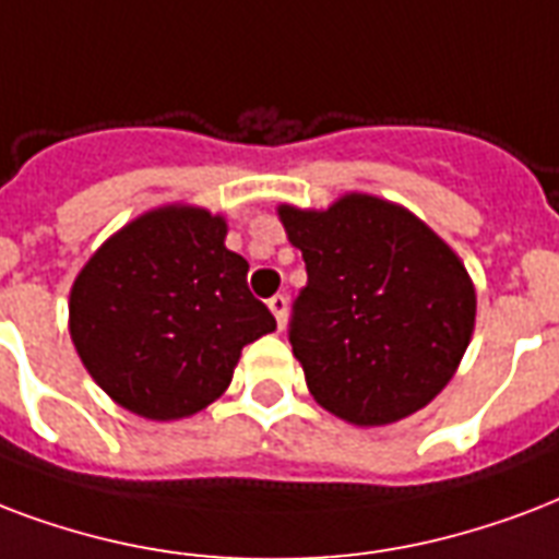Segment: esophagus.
<instances>
[{
	"label": "esophagus",
	"instance_id": "34e87169",
	"mask_svg": "<svg viewBox=\"0 0 559 559\" xmlns=\"http://www.w3.org/2000/svg\"><path fill=\"white\" fill-rule=\"evenodd\" d=\"M287 296H272L270 298V310H272V317H275V322H278V328H284V322H287Z\"/></svg>",
	"mask_w": 559,
	"mask_h": 559
}]
</instances>
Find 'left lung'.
<instances>
[{
  "label": "left lung",
  "instance_id": "obj_1",
  "mask_svg": "<svg viewBox=\"0 0 559 559\" xmlns=\"http://www.w3.org/2000/svg\"><path fill=\"white\" fill-rule=\"evenodd\" d=\"M278 216L308 270L287 336L313 399L352 425L421 411L475 328V287L457 254L374 195H343L328 211L281 204Z\"/></svg>",
  "mask_w": 559,
  "mask_h": 559
}]
</instances>
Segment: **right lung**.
I'll list each match as a JSON object with an SVG mask.
<instances>
[{"instance_id":"add662e5","label":"right lung","mask_w":559,"mask_h":559,"mask_svg":"<svg viewBox=\"0 0 559 559\" xmlns=\"http://www.w3.org/2000/svg\"><path fill=\"white\" fill-rule=\"evenodd\" d=\"M225 219L157 207L117 231L70 293V334L93 381L155 421L193 416L231 383L242 346L275 331Z\"/></svg>"}]
</instances>
